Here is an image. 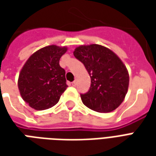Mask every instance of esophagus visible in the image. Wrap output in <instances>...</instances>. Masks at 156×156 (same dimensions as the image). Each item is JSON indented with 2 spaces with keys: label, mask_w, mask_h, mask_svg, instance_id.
<instances>
[{
  "label": "esophagus",
  "mask_w": 156,
  "mask_h": 156,
  "mask_svg": "<svg viewBox=\"0 0 156 156\" xmlns=\"http://www.w3.org/2000/svg\"><path fill=\"white\" fill-rule=\"evenodd\" d=\"M72 85L73 86V87H76L77 86V81H73L72 83Z\"/></svg>",
  "instance_id": "esophagus-1"
}]
</instances>
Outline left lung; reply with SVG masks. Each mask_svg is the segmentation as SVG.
I'll return each mask as SVG.
<instances>
[{"instance_id": "1", "label": "left lung", "mask_w": 156, "mask_h": 156, "mask_svg": "<svg viewBox=\"0 0 156 156\" xmlns=\"http://www.w3.org/2000/svg\"><path fill=\"white\" fill-rule=\"evenodd\" d=\"M73 55L83 63L91 78L88 91L80 94L83 105L99 113L117 108L129 87L127 69L117 55L98 44L80 46Z\"/></svg>"}]
</instances>
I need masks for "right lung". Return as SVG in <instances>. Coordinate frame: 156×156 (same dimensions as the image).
<instances>
[{
  "label": "right lung",
  "instance_id": "1",
  "mask_svg": "<svg viewBox=\"0 0 156 156\" xmlns=\"http://www.w3.org/2000/svg\"><path fill=\"white\" fill-rule=\"evenodd\" d=\"M66 48L55 45L41 48L29 58L19 74L18 88L23 100L36 110H44L58 104L66 90L65 70L59 60Z\"/></svg>",
  "mask_w": 156,
  "mask_h": 156
}]
</instances>
